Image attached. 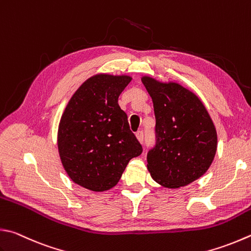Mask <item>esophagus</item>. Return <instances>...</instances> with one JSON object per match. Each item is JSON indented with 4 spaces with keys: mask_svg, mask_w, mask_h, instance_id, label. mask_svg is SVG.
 <instances>
[{
    "mask_svg": "<svg viewBox=\"0 0 251 251\" xmlns=\"http://www.w3.org/2000/svg\"><path fill=\"white\" fill-rule=\"evenodd\" d=\"M135 136H136V139L139 140L140 143H143V141H144V133H143V131H138V132H136Z\"/></svg>",
    "mask_w": 251,
    "mask_h": 251,
    "instance_id": "34e87169",
    "label": "esophagus"
}]
</instances>
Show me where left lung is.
Wrapping results in <instances>:
<instances>
[{
	"instance_id": "obj_1",
	"label": "left lung",
	"mask_w": 251,
	"mask_h": 251,
	"mask_svg": "<svg viewBox=\"0 0 251 251\" xmlns=\"http://www.w3.org/2000/svg\"><path fill=\"white\" fill-rule=\"evenodd\" d=\"M152 97L156 144L148 153V169L160 186L184 187L202 177L217 149L215 126L195 93L175 82L142 76Z\"/></svg>"
}]
</instances>
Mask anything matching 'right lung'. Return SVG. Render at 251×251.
<instances>
[{
	"label": "right lung",
	"instance_id": "obj_1",
	"mask_svg": "<svg viewBox=\"0 0 251 251\" xmlns=\"http://www.w3.org/2000/svg\"><path fill=\"white\" fill-rule=\"evenodd\" d=\"M131 79L129 75H94L73 94L61 117V162L73 182L91 191L115 187L130 159L143 151L118 103Z\"/></svg>",
	"mask_w": 251,
	"mask_h": 251
}]
</instances>
